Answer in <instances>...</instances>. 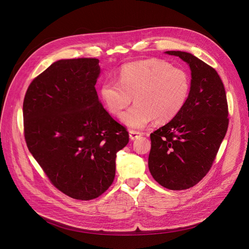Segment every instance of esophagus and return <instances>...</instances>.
<instances>
[{
  "label": "esophagus",
  "instance_id": "1",
  "mask_svg": "<svg viewBox=\"0 0 249 249\" xmlns=\"http://www.w3.org/2000/svg\"><path fill=\"white\" fill-rule=\"evenodd\" d=\"M129 136H130V139H131L132 141H134V140H136V139L140 138V137L142 136V133H140V132H137V131H133V130H131V131L129 132Z\"/></svg>",
  "mask_w": 249,
  "mask_h": 249
}]
</instances>
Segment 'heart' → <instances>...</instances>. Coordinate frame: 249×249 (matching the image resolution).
I'll return each mask as SVG.
<instances>
[{"label": "heart", "instance_id": "heart-1", "mask_svg": "<svg viewBox=\"0 0 249 249\" xmlns=\"http://www.w3.org/2000/svg\"><path fill=\"white\" fill-rule=\"evenodd\" d=\"M190 89V77L185 70L154 58L124 65L118 82L102 83L100 96L105 107L115 115L134 97L136 103L120 116V121L131 129H143L154 119L166 123L175 118L184 108Z\"/></svg>", "mask_w": 249, "mask_h": 249}]
</instances>
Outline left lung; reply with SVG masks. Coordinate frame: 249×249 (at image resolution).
Segmentation results:
<instances>
[{
	"instance_id": "8db88e82",
	"label": "left lung",
	"mask_w": 249,
	"mask_h": 249,
	"mask_svg": "<svg viewBox=\"0 0 249 249\" xmlns=\"http://www.w3.org/2000/svg\"><path fill=\"white\" fill-rule=\"evenodd\" d=\"M190 68L191 89L181 112L151 134L149 169L170 190L197 184L210 170L229 126L226 90L216 72L196 56L166 51Z\"/></svg>"
}]
</instances>
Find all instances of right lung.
Segmentation results:
<instances>
[{
  "mask_svg": "<svg viewBox=\"0 0 249 249\" xmlns=\"http://www.w3.org/2000/svg\"><path fill=\"white\" fill-rule=\"evenodd\" d=\"M99 60L54 62L29 85L23 100L26 145L53 185L77 200L100 196L115 177L125 127L99 102Z\"/></svg>",
  "mask_w": 249,
  "mask_h": 249,
  "instance_id": "add662e5",
  "label": "right lung"
}]
</instances>
